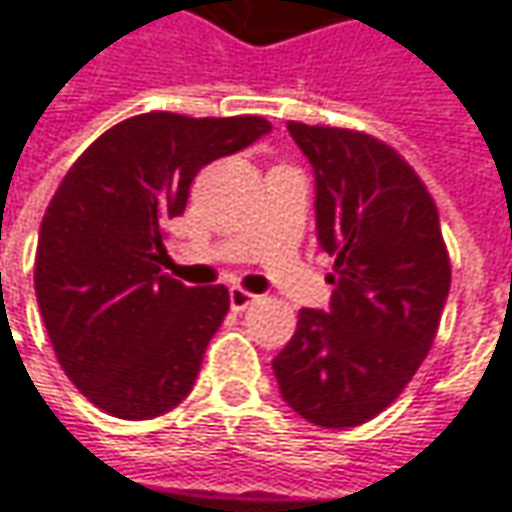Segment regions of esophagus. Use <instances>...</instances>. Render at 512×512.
<instances>
[{
    "label": "esophagus",
    "instance_id": "esophagus-1",
    "mask_svg": "<svg viewBox=\"0 0 512 512\" xmlns=\"http://www.w3.org/2000/svg\"><path fill=\"white\" fill-rule=\"evenodd\" d=\"M256 302V296L250 294V291H244V288H230V308L233 311H244L247 305H253Z\"/></svg>",
    "mask_w": 512,
    "mask_h": 512
}]
</instances>
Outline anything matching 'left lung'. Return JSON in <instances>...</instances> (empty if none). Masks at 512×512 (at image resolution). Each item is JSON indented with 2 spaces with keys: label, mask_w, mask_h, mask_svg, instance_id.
Wrapping results in <instances>:
<instances>
[{
  "label": "left lung",
  "mask_w": 512,
  "mask_h": 512,
  "mask_svg": "<svg viewBox=\"0 0 512 512\" xmlns=\"http://www.w3.org/2000/svg\"><path fill=\"white\" fill-rule=\"evenodd\" d=\"M314 167L317 239L334 256L331 308H302L273 374L325 429L380 415L421 369L449 294L438 207L392 146L366 132L288 123Z\"/></svg>",
  "instance_id": "obj_1"
}]
</instances>
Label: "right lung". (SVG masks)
Here are the masks:
<instances>
[{"label": "right lung", "instance_id": "1", "mask_svg": "<svg viewBox=\"0 0 512 512\" xmlns=\"http://www.w3.org/2000/svg\"><path fill=\"white\" fill-rule=\"evenodd\" d=\"M268 132L256 115L149 112L65 172L39 227L34 288L60 366L103 412L149 421L192 392L230 294L161 273L164 221L184 213L198 169Z\"/></svg>", "mask_w": 512, "mask_h": 512}]
</instances>
